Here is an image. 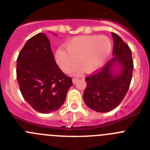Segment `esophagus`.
Masks as SVG:
<instances>
[{"mask_svg": "<svg viewBox=\"0 0 150 150\" xmlns=\"http://www.w3.org/2000/svg\"><path fill=\"white\" fill-rule=\"evenodd\" d=\"M78 80H79V78H72V83H75Z\"/></svg>", "mask_w": 150, "mask_h": 150, "instance_id": "34e87169", "label": "esophagus"}]
</instances>
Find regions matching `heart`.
<instances>
[{"label": "heart", "instance_id": "1", "mask_svg": "<svg viewBox=\"0 0 150 150\" xmlns=\"http://www.w3.org/2000/svg\"><path fill=\"white\" fill-rule=\"evenodd\" d=\"M111 40L104 35L78 36L67 42L65 49L59 48L56 62L64 72H68L77 64L84 72H92L103 65L112 50ZM79 72L75 69L74 73Z\"/></svg>", "mask_w": 150, "mask_h": 150}]
</instances>
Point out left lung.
I'll list each match as a JSON object with an SVG mask.
<instances>
[{
  "instance_id": "left-lung-1",
  "label": "left lung",
  "mask_w": 150,
  "mask_h": 150,
  "mask_svg": "<svg viewBox=\"0 0 150 150\" xmlns=\"http://www.w3.org/2000/svg\"><path fill=\"white\" fill-rule=\"evenodd\" d=\"M114 57L104 66L85 78L87 86L83 93L86 105L99 112H107L117 107L126 95L132 79L134 62L129 46L115 33ZM118 64L122 67L120 74L115 75L111 67Z\"/></svg>"
}]
</instances>
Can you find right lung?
<instances>
[{
  "label": "right lung",
  "mask_w": 150,
  "mask_h": 150,
  "mask_svg": "<svg viewBox=\"0 0 150 150\" xmlns=\"http://www.w3.org/2000/svg\"><path fill=\"white\" fill-rule=\"evenodd\" d=\"M16 78L25 101L43 114L59 110L73 85L72 78L63 73L56 63L44 33L29 39L19 52Z\"/></svg>",
  "instance_id": "obj_1"
}]
</instances>
